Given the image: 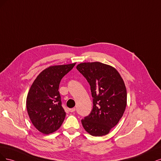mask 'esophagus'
<instances>
[{"mask_svg": "<svg viewBox=\"0 0 161 161\" xmlns=\"http://www.w3.org/2000/svg\"><path fill=\"white\" fill-rule=\"evenodd\" d=\"M69 111L70 112H74L75 111V108H69Z\"/></svg>", "mask_w": 161, "mask_h": 161, "instance_id": "esophagus-1", "label": "esophagus"}]
</instances>
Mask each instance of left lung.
<instances>
[{"label":"left lung","instance_id":"8db88e82","mask_svg":"<svg viewBox=\"0 0 161 161\" xmlns=\"http://www.w3.org/2000/svg\"><path fill=\"white\" fill-rule=\"evenodd\" d=\"M77 69L91 87L93 109L81 120L85 130L94 136L108 134L122 117L127 105L124 81L117 69L101 62H84Z\"/></svg>","mask_w":161,"mask_h":161}]
</instances>
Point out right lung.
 Here are the masks:
<instances>
[{"label":"right lung","instance_id":"obj_1","mask_svg":"<svg viewBox=\"0 0 161 161\" xmlns=\"http://www.w3.org/2000/svg\"><path fill=\"white\" fill-rule=\"evenodd\" d=\"M76 63L47 67L36 77L28 92L26 106L33 126L44 134L60 128L66 113L58 91L61 79Z\"/></svg>","mask_w":161,"mask_h":161}]
</instances>
